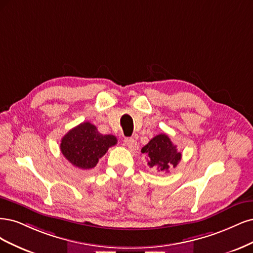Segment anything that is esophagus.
I'll return each instance as SVG.
<instances>
[{
    "instance_id": "34e87169",
    "label": "esophagus",
    "mask_w": 253,
    "mask_h": 253,
    "mask_svg": "<svg viewBox=\"0 0 253 253\" xmlns=\"http://www.w3.org/2000/svg\"><path fill=\"white\" fill-rule=\"evenodd\" d=\"M124 143H125V145L127 146V147L129 148V150H131V151H135V150H137V148H138L137 142L134 140V138L126 137L125 140H124Z\"/></svg>"
}]
</instances>
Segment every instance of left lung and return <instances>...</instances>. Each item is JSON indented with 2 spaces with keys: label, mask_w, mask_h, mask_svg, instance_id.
Masks as SVG:
<instances>
[{
  "label": "left lung",
  "mask_w": 253,
  "mask_h": 253,
  "mask_svg": "<svg viewBox=\"0 0 253 253\" xmlns=\"http://www.w3.org/2000/svg\"><path fill=\"white\" fill-rule=\"evenodd\" d=\"M141 151L147 156L149 167H156L159 171L166 172L171 168H175L182 159V153L177 151L176 146L165 133L152 137Z\"/></svg>",
  "instance_id": "8db88e82"
}]
</instances>
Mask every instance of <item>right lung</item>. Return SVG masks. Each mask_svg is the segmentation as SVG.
I'll list each match as a JSON object with an SVG mask.
<instances>
[{"label":"right lung","instance_id":"1","mask_svg":"<svg viewBox=\"0 0 253 253\" xmlns=\"http://www.w3.org/2000/svg\"><path fill=\"white\" fill-rule=\"evenodd\" d=\"M117 143L115 135L102 134L94 125L85 122L63 136L60 149L73 166L87 170L95 167L99 159Z\"/></svg>","mask_w":253,"mask_h":253}]
</instances>
